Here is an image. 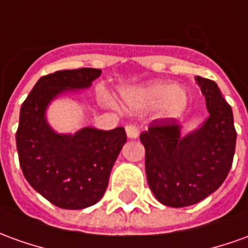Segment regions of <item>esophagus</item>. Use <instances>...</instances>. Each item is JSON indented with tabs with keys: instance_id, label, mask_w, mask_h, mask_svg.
<instances>
[{
	"instance_id": "34e87169",
	"label": "esophagus",
	"mask_w": 248,
	"mask_h": 248,
	"mask_svg": "<svg viewBox=\"0 0 248 248\" xmlns=\"http://www.w3.org/2000/svg\"><path fill=\"white\" fill-rule=\"evenodd\" d=\"M125 132L129 139H136L139 136V129L135 127V125H127L125 127Z\"/></svg>"
}]
</instances>
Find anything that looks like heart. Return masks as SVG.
Segmentation results:
<instances>
[{
	"mask_svg": "<svg viewBox=\"0 0 248 248\" xmlns=\"http://www.w3.org/2000/svg\"><path fill=\"white\" fill-rule=\"evenodd\" d=\"M123 98L129 107L139 109L159 108L160 116L166 119L179 117L187 107V93L185 90L165 82L125 89L123 90Z\"/></svg>",
	"mask_w": 248,
	"mask_h": 248,
	"instance_id": "obj_1",
	"label": "heart"
}]
</instances>
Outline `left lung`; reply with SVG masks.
Listing matches in <instances>:
<instances>
[{
  "instance_id": "1",
  "label": "left lung",
  "mask_w": 248,
  "mask_h": 248,
  "mask_svg": "<svg viewBox=\"0 0 248 248\" xmlns=\"http://www.w3.org/2000/svg\"><path fill=\"white\" fill-rule=\"evenodd\" d=\"M196 82L209 112L199 129L182 138L178 121L158 119L140 135L150 189L159 202L173 208L197 204L217 190L230 173L235 154L231 107L216 82L202 77H196Z\"/></svg>"
}]
</instances>
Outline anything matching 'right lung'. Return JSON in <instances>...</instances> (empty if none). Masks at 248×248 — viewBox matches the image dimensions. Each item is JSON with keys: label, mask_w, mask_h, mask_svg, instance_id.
Segmentation results:
<instances>
[{"label": "right lung", "mask_w": 248, "mask_h": 248, "mask_svg": "<svg viewBox=\"0 0 248 248\" xmlns=\"http://www.w3.org/2000/svg\"><path fill=\"white\" fill-rule=\"evenodd\" d=\"M98 69L62 70L42 77L21 105L16 144L25 179L36 192L63 209L94 205L107 190L110 170L127 141L125 129L82 128L74 135L49 127L46 110L64 92L88 89Z\"/></svg>", "instance_id": "right-lung-1"}]
</instances>
